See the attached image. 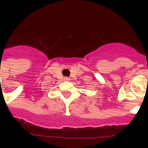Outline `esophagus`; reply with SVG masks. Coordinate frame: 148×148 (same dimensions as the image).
I'll return each mask as SVG.
<instances>
[{
  "instance_id": "obj_1",
  "label": "esophagus",
  "mask_w": 148,
  "mask_h": 148,
  "mask_svg": "<svg viewBox=\"0 0 148 148\" xmlns=\"http://www.w3.org/2000/svg\"><path fill=\"white\" fill-rule=\"evenodd\" d=\"M64 81H69V80H70V78H68V77H64Z\"/></svg>"
}]
</instances>
